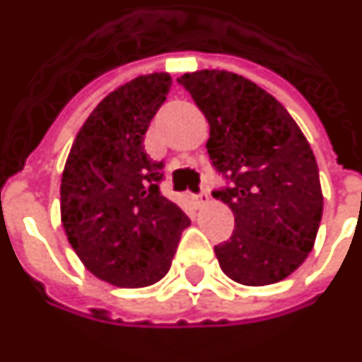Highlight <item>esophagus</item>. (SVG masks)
I'll return each instance as SVG.
<instances>
[{
	"instance_id": "esophagus-1",
	"label": "esophagus",
	"mask_w": 362,
	"mask_h": 362,
	"mask_svg": "<svg viewBox=\"0 0 362 362\" xmlns=\"http://www.w3.org/2000/svg\"><path fill=\"white\" fill-rule=\"evenodd\" d=\"M194 204H196L198 207L209 204V194H207V192H202L199 196H194Z\"/></svg>"
}]
</instances>
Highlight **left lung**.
Returning a JSON list of instances; mask_svg holds the SVG:
<instances>
[{
    "label": "left lung",
    "instance_id": "8db88e82",
    "mask_svg": "<svg viewBox=\"0 0 362 362\" xmlns=\"http://www.w3.org/2000/svg\"><path fill=\"white\" fill-rule=\"evenodd\" d=\"M209 123L207 153L233 180L214 192L235 231L216 247L219 267L243 286L288 278L312 252L323 214L317 163L302 129L274 95L227 70L178 78Z\"/></svg>",
    "mask_w": 362,
    "mask_h": 362
}]
</instances>
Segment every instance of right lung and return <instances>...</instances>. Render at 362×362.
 <instances>
[{"label": "right lung", "instance_id": "1", "mask_svg": "<svg viewBox=\"0 0 362 362\" xmlns=\"http://www.w3.org/2000/svg\"><path fill=\"white\" fill-rule=\"evenodd\" d=\"M170 84L168 72H153L107 93L78 131L64 164V233L86 269L111 286L145 288L163 280L189 225L160 194V164L143 145Z\"/></svg>", "mask_w": 362, "mask_h": 362}]
</instances>
